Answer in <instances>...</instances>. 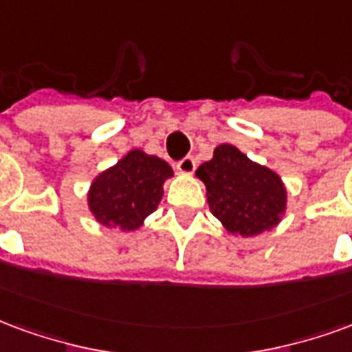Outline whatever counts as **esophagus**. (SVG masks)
Masks as SVG:
<instances>
[{
	"mask_svg": "<svg viewBox=\"0 0 352 352\" xmlns=\"http://www.w3.org/2000/svg\"><path fill=\"white\" fill-rule=\"evenodd\" d=\"M177 171L183 173V175H192L196 171V160L192 156H186L181 162H177Z\"/></svg>",
	"mask_w": 352,
	"mask_h": 352,
	"instance_id": "obj_1",
	"label": "esophagus"
}]
</instances>
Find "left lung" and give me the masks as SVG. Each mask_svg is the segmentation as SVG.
I'll return each mask as SVG.
<instances>
[{
  "instance_id": "left-lung-1",
  "label": "left lung",
  "mask_w": 352,
  "mask_h": 352,
  "mask_svg": "<svg viewBox=\"0 0 352 352\" xmlns=\"http://www.w3.org/2000/svg\"><path fill=\"white\" fill-rule=\"evenodd\" d=\"M196 177L205 184L210 212L235 236L274 229L287 210V188L274 169L254 162L239 147L222 143Z\"/></svg>"
}]
</instances>
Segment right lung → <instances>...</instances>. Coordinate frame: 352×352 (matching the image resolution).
Instances as JSON below:
<instances>
[{"label":"right lung","instance_id":"right-lung-1","mask_svg":"<svg viewBox=\"0 0 352 352\" xmlns=\"http://www.w3.org/2000/svg\"><path fill=\"white\" fill-rule=\"evenodd\" d=\"M171 177L173 169L166 160L130 149L93 179L87 190V209L104 228L136 231L158 209L164 183Z\"/></svg>","mask_w":352,"mask_h":352}]
</instances>
